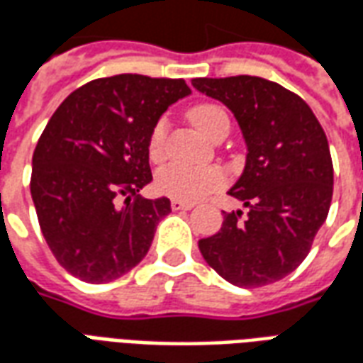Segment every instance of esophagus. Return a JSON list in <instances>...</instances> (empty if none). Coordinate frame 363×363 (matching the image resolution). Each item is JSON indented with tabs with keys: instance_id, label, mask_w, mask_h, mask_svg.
<instances>
[{
	"instance_id": "esophagus-1",
	"label": "esophagus",
	"mask_w": 363,
	"mask_h": 363,
	"mask_svg": "<svg viewBox=\"0 0 363 363\" xmlns=\"http://www.w3.org/2000/svg\"><path fill=\"white\" fill-rule=\"evenodd\" d=\"M171 208H173L174 212H179V210H192V208H194V204L182 202V200H171Z\"/></svg>"
}]
</instances>
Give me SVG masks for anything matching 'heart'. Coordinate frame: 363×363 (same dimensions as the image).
Segmentation results:
<instances>
[{
  "mask_svg": "<svg viewBox=\"0 0 363 363\" xmlns=\"http://www.w3.org/2000/svg\"><path fill=\"white\" fill-rule=\"evenodd\" d=\"M190 122L208 138H216L221 128L229 126V118L225 111L212 103H202L192 106L189 112ZM167 120L159 118L150 132L147 140V151L151 159H161L165 151L167 140ZM228 174L220 167H186L179 163L161 167L155 174V189L182 202H196L213 190L225 186Z\"/></svg>",
  "mask_w": 363,
  "mask_h": 363,
  "instance_id": "obj_1",
  "label": "heart"
}]
</instances>
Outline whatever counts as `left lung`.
Here are the masks:
<instances>
[{"label":"left lung","instance_id":"8db88e82","mask_svg":"<svg viewBox=\"0 0 363 363\" xmlns=\"http://www.w3.org/2000/svg\"><path fill=\"white\" fill-rule=\"evenodd\" d=\"M192 85L233 112L247 143L243 174L229 194L249 213H225L220 231L200 239L198 249L239 288L281 280L303 262L330 208L325 130L301 96L262 77H198Z\"/></svg>","mask_w":363,"mask_h":363}]
</instances>
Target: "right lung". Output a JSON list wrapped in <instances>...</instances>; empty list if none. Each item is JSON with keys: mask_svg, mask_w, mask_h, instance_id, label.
I'll use <instances>...</instances> for the list:
<instances>
[{"mask_svg": "<svg viewBox=\"0 0 363 363\" xmlns=\"http://www.w3.org/2000/svg\"><path fill=\"white\" fill-rule=\"evenodd\" d=\"M186 95L184 79L120 74L85 83L52 114L33 153L30 196L52 255L72 276L112 281L147 255L171 212L169 198L138 194L153 179L147 140Z\"/></svg>", "mask_w": 363, "mask_h": 363, "instance_id": "add662e5", "label": "right lung"}]
</instances>
